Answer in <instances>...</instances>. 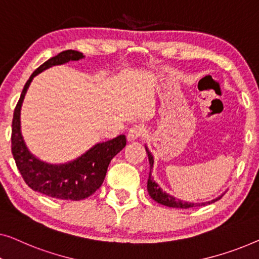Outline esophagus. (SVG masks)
<instances>
[{
    "mask_svg": "<svg viewBox=\"0 0 259 259\" xmlns=\"http://www.w3.org/2000/svg\"><path fill=\"white\" fill-rule=\"evenodd\" d=\"M145 135V129L142 125H134L131 126L130 130L128 131V140L129 141H135L137 138L144 137Z\"/></svg>",
    "mask_w": 259,
    "mask_h": 259,
    "instance_id": "esophagus-1",
    "label": "esophagus"
}]
</instances>
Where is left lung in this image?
<instances>
[{
	"label": "left lung",
	"instance_id": "1",
	"mask_svg": "<svg viewBox=\"0 0 259 259\" xmlns=\"http://www.w3.org/2000/svg\"><path fill=\"white\" fill-rule=\"evenodd\" d=\"M145 150H147V152H148L149 163H150V166L152 167V164H154V157H152V155L150 154V152H149L147 148H145ZM147 187H148V192H149V195H150V197L157 203L163 204V205H166V206H170V207H177V209H189V207H196V206L205 205V203H202V204H194V203H192L191 204V203H187V202H183V201H178V199L172 197V196H170V195L165 194V192H163L162 189L155 183L154 180H152L151 172L149 174V180H148ZM220 198H217L216 201H218ZM206 204H210V203H206Z\"/></svg>",
	"mask_w": 259,
	"mask_h": 259
}]
</instances>
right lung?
<instances>
[{"instance_id":"1","label":"right lung","mask_w":259,"mask_h":259,"mask_svg":"<svg viewBox=\"0 0 259 259\" xmlns=\"http://www.w3.org/2000/svg\"><path fill=\"white\" fill-rule=\"evenodd\" d=\"M83 54L76 50H64L49 58L32 72L22 90L21 97L14 110L12 125V152L17 169L28 187L49 197L81 201L88 198L103 183L108 166L114 156L126 144L124 135L114 140L98 143L76 161L63 165H49L34 157L25 147L20 128V111L24 95L32 78L53 65L69 61H78Z\"/></svg>"}]
</instances>
